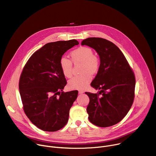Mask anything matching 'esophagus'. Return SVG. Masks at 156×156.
I'll return each instance as SVG.
<instances>
[{"instance_id": "1", "label": "esophagus", "mask_w": 156, "mask_h": 156, "mask_svg": "<svg viewBox=\"0 0 156 156\" xmlns=\"http://www.w3.org/2000/svg\"><path fill=\"white\" fill-rule=\"evenodd\" d=\"M78 93H79V94H81L84 93V91H83V90H80V91H78Z\"/></svg>"}]
</instances>
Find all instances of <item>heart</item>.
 Listing matches in <instances>:
<instances>
[{"label":"heart","instance_id":"b5f03b06","mask_svg":"<svg viewBox=\"0 0 156 156\" xmlns=\"http://www.w3.org/2000/svg\"><path fill=\"white\" fill-rule=\"evenodd\" d=\"M71 59L62 57L60 66L63 75L71 78L73 75V63H81L80 73L69 81V87L73 90H84L92 80L91 74L96 73L100 67L99 58L94 55L93 51L87 47H80L70 53Z\"/></svg>","mask_w":156,"mask_h":156}]
</instances>
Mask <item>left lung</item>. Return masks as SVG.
Instances as JSON below:
<instances>
[{
  "mask_svg": "<svg viewBox=\"0 0 156 156\" xmlns=\"http://www.w3.org/2000/svg\"><path fill=\"white\" fill-rule=\"evenodd\" d=\"M81 45L95 49L101 60L98 74L91 83L101 91L96 94L85 93L90 98L87 107L89 120L99 127L114 125L126 116L134 101V72L113 42L101 37H89Z\"/></svg>",
  "mask_w": 156,
  "mask_h": 156,
  "instance_id": "obj_1",
  "label": "left lung"
}]
</instances>
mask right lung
Segmentation results:
<instances>
[{
	"label": "right lung",
	"instance_id": "1",
	"mask_svg": "<svg viewBox=\"0 0 156 156\" xmlns=\"http://www.w3.org/2000/svg\"><path fill=\"white\" fill-rule=\"evenodd\" d=\"M79 44L75 39L45 44L30 57L21 73L20 94L26 115L38 128L56 131L67 123L78 91H62L66 81L60 59Z\"/></svg>",
	"mask_w": 156,
	"mask_h": 156
}]
</instances>
